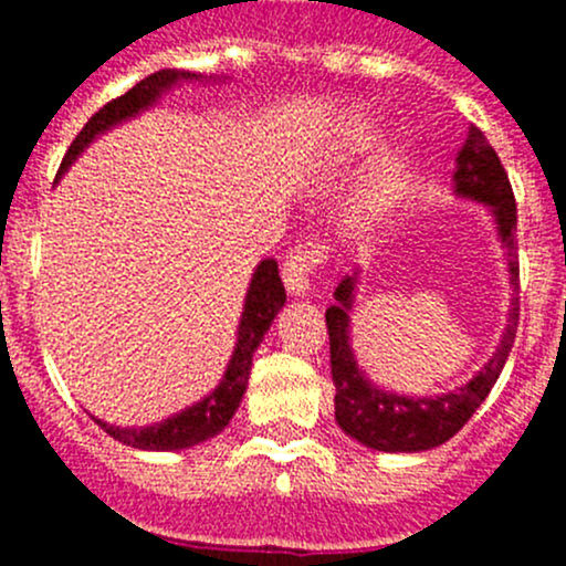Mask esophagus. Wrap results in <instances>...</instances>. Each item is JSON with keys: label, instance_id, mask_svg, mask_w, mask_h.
<instances>
[{"label": "esophagus", "instance_id": "1", "mask_svg": "<svg viewBox=\"0 0 566 566\" xmlns=\"http://www.w3.org/2000/svg\"><path fill=\"white\" fill-rule=\"evenodd\" d=\"M325 260V247L317 241L298 243L290 249V254L282 262V279L293 295H306L312 290V279H315L317 268Z\"/></svg>", "mask_w": 566, "mask_h": 566}]
</instances>
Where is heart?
I'll list each match as a JSON object with an SVG mask.
<instances>
[{"mask_svg": "<svg viewBox=\"0 0 566 566\" xmlns=\"http://www.w3.org/2000/svg\"><path fill=\"white\" fill-rule=\"evenodd\" d=\"M373 142L375 136L369 134L367 128H361V125H350V128H345L339 134V142L334 145V150L339 153V156H356V153L367 150ZM397 191H399V167L397 164H386V167L375 175L373 186L364 191L361 202H358V219H361L364 224H373V221H378L380 216L389 213L394 199H397Z\"/></svg>", "mask_w": 566, "mask_h": 566, "instance_id": "heart-1", "label": "heart"}]
</instances>
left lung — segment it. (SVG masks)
<instances>
[{"label": "left lung", "instance_id": "8db88e82", "mask_svg": "<svg viewBox=\"0 0 566 566\" xmlns=\"http://www.w3.org/2000/svg\"><path fill=\"white\" fill-rule=\"evenodd\" d=\"M454 191L460 197L484 202L495 216L501 243L506 249L510 284L515 290L510 325L501 336L499 350L458 391L441 397H399L369 384L358 369L350 350V310L356 293V276H345L336 287V304L325 312L331 342V378H334L336 424L358 443L378 452H424L458 436L465 421L476 413L504 369L506 356L515 345L517 317H521V265H517V205L510 177L501 167L499 153L490 147L482 130L471 125L458 153Z\"/></svg>", "mask_w": 566, "mask_h": 566}]
</instances>
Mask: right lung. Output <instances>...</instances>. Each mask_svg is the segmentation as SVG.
Wrapping results in <instances>:
<instances>
[{
  "instance_id": "obj_1",
  "label": "right lung",
  "mask_w": 566,
  "mask_h": 566,
  "mask_svg": "<svg viewBox=\"0 0 566 566\" xmlns=\"http://www.w3.org/2000/svg\"><path fill=\"white\" fill-rule=\"evenodd\" d=\"M182 78H197L193 73L182 71H158L153 76L142 78L136 87H130L128 93L119 95V98L108 101L104 108L93 114L87 119L78 136L73 139V145L67 147L65 158H62L60 175L76 161L78 153L90 145L98 134L112 128V125L123 123V119L134 117L142 108L153 106L158 101V95L167 93L169 87H175ZM287 293H284L282 276H279L276 260H262L256 265L254 276H251L249 293H247V306H243L241 325H238V342L235 353H232L230 364H227V373L221 378V384L216 386V391L210 397H205L202 402L191 405L182 413L172 416V419H164L161 424L153 427H112L106 421L95 419V424L104 427V432L114 438V441L125 443V447L134 449H150V452H172V449H188L197 447V443L208 441V438L219 436L230 419L235 416L238 405H241L243 391L249 386V373H251V356L260 347L262 336L271 328L273 317L282 310Z\"/></svg>"
}]
</instances>
